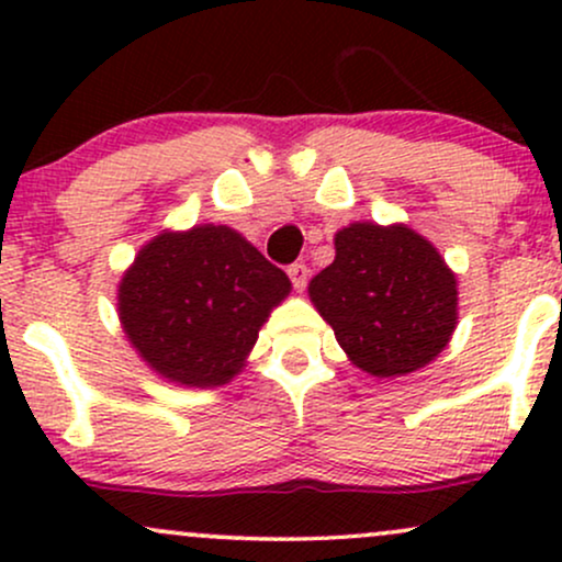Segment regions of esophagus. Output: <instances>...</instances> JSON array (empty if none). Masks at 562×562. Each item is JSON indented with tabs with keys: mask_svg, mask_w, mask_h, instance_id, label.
Listing matches in <instances>:
<instances>
[{
	"mask_svg": "<svg viewBox=\"0 0 562 562\" xmlns=\"http://www.w3.org/2000/svg\"><path fill=\"white\" fill-rule=\"evenodd\" d=\"M288 277H290V282H293L295 290H303V288H306V280H308V267H306V263H301V261L290 263Z\"/></svg>",
	"mask_w": 562,
	"mask_h": 562,
	"instance_id": "34e87169",
	"label": "esophagus"
}]
</instances>
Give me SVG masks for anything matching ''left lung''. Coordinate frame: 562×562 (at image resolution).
Listing matches in <instances>:
<instances>
[{"label": "left lung", "instance_id": "1", "mask_svg": "<svg viewBox=\"0 0 562 562\" xmlns=\"http://www.w3.org/2000/svg\"><path fill=\"white\" fill-rule=\"evenodd\" d=\"M314 306L351 362L398 378L443 351L457 325V280L409 227L351 224L335 235V261L308 285Z\"/></svg>", "mask_w": 562, "mask_h": 562}]
</instances>
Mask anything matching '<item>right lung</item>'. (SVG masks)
Listing matches in <instances>:
<instances>
[{
	"instance_id": "1",
	"label": "right lung",
	"mask_w": 562,
	"mask_h": 562,
	"mask_svg": "<svg viewBox=\"0 0 562 562\" xmlns=\"http://www.w3.org/2000/svg\"><path fill=\"white\" fill-rule=\"evenodd\" d=\"M290 280L229 227L164 232L119 288L124 330L147 364L190 389L240 372Z\"/></svg>"
}]
</instances>
